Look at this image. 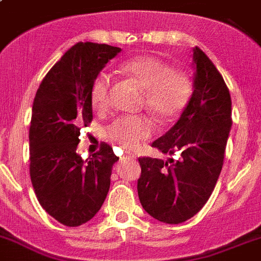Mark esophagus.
I'll return each mask as SVG.
<instances>
[{
    "mask_svg": "<svg viewBox=\"0 0 261 261\" xmlns=\"http://www.w3.org/2000/svg\"><path fill=\"white\" fill-rule=\"evenodd\" d=\"M124 159H127V160H135V159H136V156H135V154H134L133 152H126V153H125V156H124Z\"/></svg>",
    "mask_w": 261,
    "mask_h": 261,
    "instance_id": "34e87169",
    "label": "esophagus"
}]
</instances>
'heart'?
Returning <instances> with one entry per match:
<instances>
[{"mask_svg":"<svg viewBox=\"0 0 261 261\" xmlns=\"http://www.w3.org/2000/svg\"><path fill=\"white\" fill-rule=\"evenodd\" d=\"M121 71L133 79L144 93L145 107L160 119H171L187 107L193 87L182 71L153 57H136L121 65ZM111 79L101 73L90 88L91 105L96 110L108 107ZM152 125L144 117H120L108 128L111 140L125 148H136L152 135Z\"/></svg>","mask_w":261,"mask_h":261,"instance_id":"1","label":"heart"}]
</instances>
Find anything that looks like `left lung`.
Wrapping results in <instances>:
<instances>
[{
  "label": "left lung",
  "instance_id": "left-lung-1",
  "mask_svg": "<svg viewBox=\"0 0 261 261\" xmlns=\"http://www.w3.org/2000/svg\"><path fill=\"white\" fill-rule=\"evenodd\" d=\"M192 58L190 101L178 121L151 145L165 154L179 152V159H139L137 193L142 208L167 224L192 218L210 199L231 128V100L224 79L198 47L193 48Z\"/></svg>",
  "mask_w": 261,
  "mask_h": 261
}]
</instances>
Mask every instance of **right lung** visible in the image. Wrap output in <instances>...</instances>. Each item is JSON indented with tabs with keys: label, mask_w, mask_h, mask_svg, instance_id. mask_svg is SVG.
<instances>
[{
	"label": "right lung",
	"mask_w": 261,
	"mask_h": 261,
	"mask_svg": "<svg viewBox=\"0 0 261 261\" xmlns=\"http://www.w3.org/2000/svg\"><path fill=\"white\" fill-rule=\"evenodd\" d=\"M121 48L76 43L42 80L32 108L30 173L43 210L67 227H78L101 208L119 157L108 144L89 160L76 152L80 128L93 120L90 88Z\"/></svg>",
	"instance_id": "add662e5"
}]
</instances>
